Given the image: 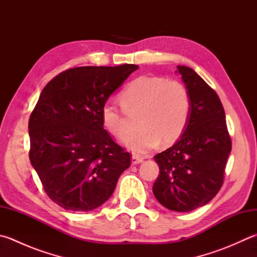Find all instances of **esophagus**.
<instances>
[{
	"label": "esophagus",
	"mask_w": 257,
	"mask_h": 257,
	"mask_svg": "<svg viewBox=\"0 0 257 257\" xmlns=\"http://www.w3.org/2000/svg\"><path fill=\"white\" fill-rule=\"evenodd\" d=\"M143 158L142 157H139V156H137V154H133L132 156V164H139V163H141V162H143Z\"/></svg>",
	"instance_id": "esophagus-1"
}]
</instances>
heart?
<instances>
[{"instance_id":"1","label":"heart","mask_w":257,"mask_h":257,"mask_svg":"<svg viewBox=\"0 0 257 257\" xmlns=\"http://www.w3.org/2000/svg\"><path fill=\"white\" fill-rule=\"evenodd\" d=\"M119 103L101 106L100 117L105 130L115 138L127 132V115L137 116V132L123 140L131 151L145 154L161 141L171 144L186 130L191 113V98L181 81L157 76L135 78L120 91Z\"/></svg>"}]
</instances>
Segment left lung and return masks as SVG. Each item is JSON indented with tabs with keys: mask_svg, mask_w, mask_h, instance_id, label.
I'll return each mask as SVG.
<instances>
[{
	"mask_svg": "<svg viewBox=\"0 0 257 257\" xmlns=\"http://www.w3.org/2000/svg\"><path fill=\"white\" fill-rule=\"evenodd\" d=\"M178 71L190 94V118L180 139L154 157L160 173L153 193L168 209L187 212L220 190L231 140L216 91L189 67L178 66Z\"/></svg>",
	"mask_w": 257,
	"mask_h": 257,
	"instance_id": "left-lung-1",
	"label": "left lung"
}]
</instances>
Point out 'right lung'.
<instances>
[{
  "instance_id": "obj_1",
  "label": "right lung",
  "mask_w": 257,
  "mask_h": 257,
  "mask_svg": "<svg viewBox=\"0 0 257 257\" xmlns=\"http://www.w3.org/2000/svg\"><path fill=\"white\" fill-rule=\"evenodd\" d=\"M139 68L76 67L41 91L29 119V158L46 193L66 210L89 211L112 196L131 154L101 123L105 101Z\"/></svg>"
}]
</instances>
